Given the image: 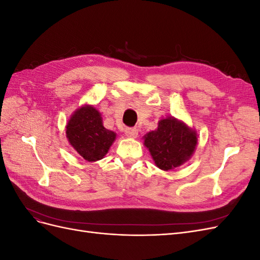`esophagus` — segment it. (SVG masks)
Here are the masks:
<instances>
[{
  "label": "esophagus",
  "instance_id": "esophagus-1",
  "mask_svg": "<svg viewBox=\"0 0 260 260\" xmlns=\"http://www.w3.org/2000/svg\"><path fill=\"white\" fill-rule=\"evenodd\" d=\"M125 136L129 138H137L138 137V129L137 128H127L125 129Z\"/></svg>",
  "mask_w": 260,
  "mask_h": 260
}]
</instances>
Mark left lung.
Listing matches in <instances>:
<instances>
[{
	"label": "left lung",
	"instance_id": "1",
	"mask_svg": "<svg viewBox=\"0 0 260 260\" xmlns=\"http://www.w3.org/2000/svg\"><path fill=\"white\" fill-rule=\"evenodd\" d=\"M156 166L170 170L185 162L192 156L198 144L196 133L175 118L162 119L155 131L144 137Z\"/></svg>",
	"mask_w": 260,
	"mask_h": 260
}]
</instances>
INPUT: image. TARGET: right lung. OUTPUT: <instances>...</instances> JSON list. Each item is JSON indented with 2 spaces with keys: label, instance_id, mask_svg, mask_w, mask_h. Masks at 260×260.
I'll list each match as a JSON object with an SVG mask.
<instances>
[{
  "label": "right lung",
  "instance_id": "add662e5",
  "mask_svg": "<svg viewBox=\"0 0 260 260\" xmlns=\"http://www.w3.org/2000/svg\"><path fill=\"white\" fill-rule=\"evenodd\" d=\"M66 135L69 143L88 161L103 158L116 139V133L104 128L101 114L92 106L75 112L67 123Z\"/></svg>",
  "mask_w": 260,
  "mask_h": 260
}]
</instances>
